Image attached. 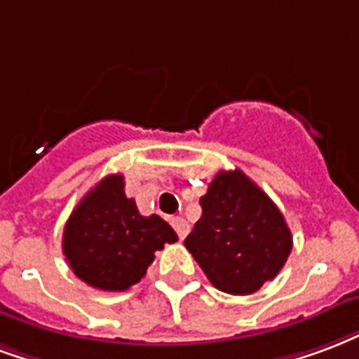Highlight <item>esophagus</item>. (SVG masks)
Here are the masks:
<instances>
[{
	"instance_id": "obj_1",
	"label": "esophagus",
	"mask_w": 359,
	"mask_h": 359,
	"mask_svg": "<svg viewBox=\"0 0 359 359\" xmlns=\"http://www.w3.org/2000/svg\"><path fill=\"white\" fill-rule=\"evenodd\" d=\"M172 228H175V232L179 233L180 240H184L188 236V232H190V224H188L187 220L182 219V217H177V219H172Z\"/></svg>"
}]
</instances>
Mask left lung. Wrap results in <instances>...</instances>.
<instances>
[{"label": "left lung", "instance_id": "left-lung-1", "mask_svg": "<svg viewBox=\"0 0 359 359\" xmlns=\"http://www.w3.org/2000/svg\"><path fill=\"white\" fill-rule=\"evenodd\" d=\"M184 245L219 291L251 294L274 280L293 238L276 203L240 169L220 171L201 196Z\"/></svg>", "mask_w": 359, "mask_h": 359}]
</instances>
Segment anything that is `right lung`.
<instances>
[{"mask_svg":"<svg viewBox=\"0 0 359 359\" xmlns=\"http://www.w3.org/2000/svg\"><path fill=\"white\" fill-rule=\"evenodd\" d=\"M123 187V175L104 177L72 211L62 236L74 274L100 291H126L139 283L154 253L179 240L161 217H142Z\"/></svg>","mask_w":359,"mask_h":359,"instance_id":"obj_1","label":"right lung"}]
</instances>
